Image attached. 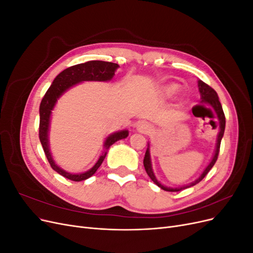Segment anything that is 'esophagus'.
<instances>
[{
  "mask_svg": "<svg viewBox=\"0 0 253 253\" xmlns=\"http://www.w3.org/2000/svg\"><path fill=\"white\" fill-rule=\"evenodd\" d=\"M137 131L142 134H149L152 131V126L147 121H140L137 124Z\"/></svg>",
  "mask_w": 253,
  "mask_h": 253,
  "instance_id": "1",
  "label": "esophagus"
}]
</instances>
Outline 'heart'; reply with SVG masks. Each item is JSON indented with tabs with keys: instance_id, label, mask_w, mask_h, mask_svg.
Returning <instances> with one entry per match:
<instances>
[{
	"instance_id": "obj_1",
	"label": "heart",
	"mask_w": 253,
	"mask_h": 253,
	"mask_svg": "<svg viewBox=\"0 0 253 253\" xmlns=\"http://www.w3.org/2000/svg\"><path fill=\"white\" fill-rule=\"evenodd\" d=\"M176 90H177V85H176V84H168L164 88L165 93L169 96L176 93Z\"/></svg>"
}]
</instances>
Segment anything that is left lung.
I'll return each instance as SVG.
<instances>
[{
  "mask_svg": "<svg viewBox=\"0 0 253 253\" xmlns=\"http://www.w3.org/2000/svg\"><path fill=\"white\" fill-rule=\"evenodd\" d=\"M198 90H200L201 93V98H202V101L209 104L211 108L215 111L216 115H217V119H218V122H219V132L217 134V139H216V147H215V151H214V154H213V157L211 159L210 164L206 167V169L203 171V173L200 175V177L196 178L194 181L188 183V185H185V186H181V187H177V188H172V187H167V186H164L160 183L156 176L154 174V172H153V169H152V162H151V155H150V147L148 144V149L147 151H145V155H144V158H143V166H144V169L145 171H147L148 175L150 176V178L154 181V183H156V185L160 188L163 189L165 191H169V192H178V191H181L183 189H187V188H190L192 186H195L196 183L200 182L205 176L208 174V172L212 169V167L214 166V164L216 163L217 160V156H218V153H219V147H220V141H221V138H223L224 136V132H225V126H226V118H225V114H224V111H223V108H221V104L218 100V96L216 94V91L214 90L211 86H209L208 84H206L205 82H203L202 80H198Z\"/></svg>",
  "mask_w": 253,
  "mask_h": 253,
  "instance_id": "8db88e82",
  "label": "left lung"
}]
</instances>
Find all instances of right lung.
I'll return each mask as SVG.
<instances>
[{"label": "right lung", "instance_id": "add662e5", "mask_svg": "<svg viewBox=\"0 0 253 253\" xmlns=\"http://www.w3.org/2000/svg\"><path fill=\"white\" fill-rule=\"evenodd\" d=\"M118 67L119 65L117 63L105 62V61H88V62L85 63H81L68 67L57 76L55 80L52 81L49 88L47 89L46 94L44 95L42 99L40 104L39 138L50 167L57 173L64 176L65 178L74 181H81L89 178L90 176H93L98 170V168L101 166L106 154H108V150L110 149L111 145L120 139L126 138L128 136V131L127 129H122V131L115 132L109 135L106 137V139L103 143L104 151L100 155V157H99L98 162L95 164V166L84 173L73 174L61 169L59 166H57L55 160H53L51 156L48 139L51 111L55 108L58 99L62 96L66 90L76 85V84L81 83L83 81H110L113 79L115 72H116Z\"/></svg>", "mask_w": 253, "mask_h": 253}]
</instances>
